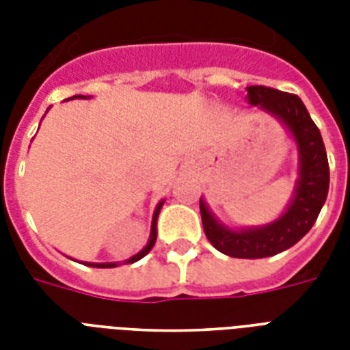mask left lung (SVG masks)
I'll use <instances>...</instances> for the list:
<instances>
[{"mask_svg": "<svg viewBox=\"0 0 350 350\" xmlns=\"http://www.w3.org/2000/svg\"><path fill=\"white\" fill-rule=\"evenodd\" d=\"M247 101L282 120L298 145L299 180L288 208L269 225L232 230L219 224L200 200L203 230L214 249L230 258H267L298 243L314 225L329 192V161L320 129L296 94L261 85L247 87Z\"/></svg>", "mask_w": 350, "mask_h": 350, "instance_id": "1", "label": "left lung"}]
</instances>
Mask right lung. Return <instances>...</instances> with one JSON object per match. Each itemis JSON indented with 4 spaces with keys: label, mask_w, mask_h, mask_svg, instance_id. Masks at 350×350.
Wrapping results in <instances>:
<instances>
[{
    "label": "right lung",
    "mask_w": 350,
    "mask_h": 350,
    "mask_svg": "<svg viewBox=\"0 0 350 350\" xmlns=\"http://www.w3.org/2000/svg\"><path fill=\"white\" fill-rule=\"evenodd\" d=\"M72 98H83V96H72ZM70 98V100H72ZM161 205H163V202H159V205L156 207V211H154V216H152V225H150V238H148V243L143 247L137 254H134L132 258H129V260L125 261V263H134V261L142 260L143 256H147L148 252H150V249L154 247V243H156V236H158V229H156V221H158V214H159V208H161ZM85 265L89 267H98V269H111V267H118V263H85Z\"/></svg>",
    "instance_id": "obj_1"
}]
</instances>
